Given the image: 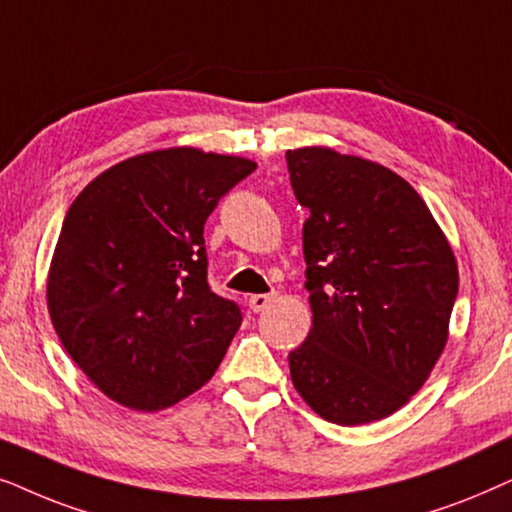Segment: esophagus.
Returning <instances> with one entry per match:
<instances>
[{"label":"esophagus","instance_id":"esophagus-1","mask_svg":"<svg viewBox=\"0 0 512 512\" xmlns=\"http://www.w3.org/2000/svg\"><path fill=\"white\" fill-rule=\"evenodd\" d=\"M274 302V295H252L250 299H248V306L255 313H260V311H264L267 309V306Z\"/></svg>","mask_w":512,"mask_h":512}]
</instances>
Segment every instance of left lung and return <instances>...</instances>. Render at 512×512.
Segmentation results:
<instances>
[{"label": "left lung", "instance_id": "obj_1", "mask_svg": "<svg viewBox=\"0 0 512 512\" xmlns=\"http://www.w3.org/2000/svg\"><path fill=\"white\" fill-rule=\"evenodd\" d=\"M309 208L304 260L311 330L290 377L313 412L339 426L398 412L445 351L459 269L410 182L330 147L285 152Z\"/></svg>", "mask_w": 512, "mask_h": 512}]
</instances>
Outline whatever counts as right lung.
Wrapping results in <instances>:
<instances>
[{
    "mask_svg": "<svg viewBox=\"0 0 512 512\" xmlns=\"http://www.w3.org/2000/svg\"><path fill=\"white\" fill-rule=\"evenodd\" d=\"M255 168L156 149L107 168L67 210L46 302L60 344L109 400L166 410L220 367L243 318L210 290L203 224Z\"/></svg>",
    "mask_w": 512,
    "mask_h": 512,
    "instance_id": "obj_1",
    "label": "right lung"
}]
</instances>
